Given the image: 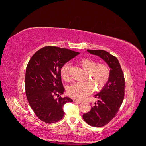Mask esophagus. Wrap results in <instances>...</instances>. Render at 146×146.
Instances as JSON below:
<instances>
[{
    "instance_id": "esophagus-1",
    "label": "esophagus",
    "mask_w": 146,
    "mask_h": 146,
    "mask_svg": "<svg viewBox=\"0 0 146 146\" xmlns=\"http://www.w3.org/2000/svg\"><path fill=\"white\" fill-rule=\"evenodd\" d=\"M73 101H74V102H75V103H77L78 104H80L82 102L80 100H74Z\"/></svg>"
}]
</instances>
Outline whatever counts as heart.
<instances>
[{
  "instance_id": "obj_1",
  "label": "heart",
  "mask_w": 146,
  "mask_h": 146,
  "mask_svg": "<svg viewBox=\"0 0 146 146\" xmlns=\"http://www.w3.org/2000/svg\"><path fill=\"white\" fill-rule=\"evenodd\" d=\"M79 64L86 71L84 78L86 81L71 84L67 88V94L73 98L80 100L90 95L94 87L96 90H100L106 85L110 77V68L106 64H97L96 61L90 58L82 59ZM69 68L70 64L66 63L60 71L62 78L67 82L71 80Z\"/></svg>"
}]
</instances>
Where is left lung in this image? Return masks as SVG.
Here are the masks:
<instances>
[{
  "instance_id": "1",
  "label": "left lung",
  "mask_w": 146,
  "mask_h": 146,
  "mask_svg": "<svg viewBox=\"0 0 146 146\" xmlns=\"http://www.w3.org/2000/svg\"><path fill=\"white\" fill-rule=\"evenodd\" d=\"M89 53L100 57L110 67V77L106 85L95 98H98L90 111L82 115L84 121L94 127L105 126L114 118L125 96V81L119 60L103 50H87Z\"/></svg>"
}]
</instances>
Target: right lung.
<instances>
[{
	"label": "right lung",
	"mask_w": 146,
	"mask_h": 146,
	"mask_svg": "<svg viewBox=\"0 0 146 146\" xmlns=\"http://www.w3.org/2000/svg\"><path fill=\"white\" fill-rule=\"evenodd\" d=\"M79 53L66 48L48 46L35 52L26 68L25 94L36 117L46 123H54L64 116L63 107L72 102L68 97H62L64 88L61 68Z\"/></svg>",
	"instance_id": "right-lung-1"
}]
</instances>
